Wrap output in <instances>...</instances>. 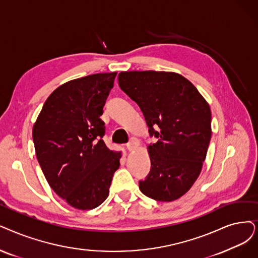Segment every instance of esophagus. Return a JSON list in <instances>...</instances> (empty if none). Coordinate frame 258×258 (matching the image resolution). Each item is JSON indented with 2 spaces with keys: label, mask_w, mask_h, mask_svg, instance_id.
Returning <instances> with one entry per match:
<instances>
[{
  "label": "esophagus",
  "mask_w": 258,
  "mask_h": 258,
  "mask_svg": "<svg viewBox=\"0 0 258 258\" xmlns=\"http://www.w3.org/2000/svg\"><path fill=\"white\" fill-rule=\"evenodd\" d=\"M139 146H140V141L136 138H132L130 140V142L127 144V149L129 151H133V150H136L137 148H139Z\"/></svg>",
  "instance_id": "34e87169"
}]
</instances>
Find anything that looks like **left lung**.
<instances>
[{
    "mask_svg": "<svg viewBox=\"0 0 258 258\" xmlns=\"http://www.w3.org/2000/svg\"><path fill=\"white\" fill-rule=\"evenodd\" d=\"M120 89L141 108L150 137L151 168L140 181L147 197L170 202L197 180L212 137L211 109L189 80L173 72L130 71L118 74Z\"/></svg>",
    "mask_w": 258,
    "mask_h": 258,
    "instance_id": "left-lung-1",
    "label": "left lung"
}]
</instances>
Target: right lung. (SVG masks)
<instances>
[{
    "mask_svg": "<svg viewBox=\"0 0 258 258\" xmlns=\"http://www.w3.org/2000/svg\"><path fill=\"white\" fill-rule=\"evenodd\" d=\"M116 72L70 80L45 100L33 128L36 156L44 177L72 208H97L109 196L120 151L102 140L100 119Z\"/></svg>",
    "mask_w": 258,
    "mask_h": 258,
    "instance_id": "add662e5",
    "label": "right lung"
}]
</instances>
